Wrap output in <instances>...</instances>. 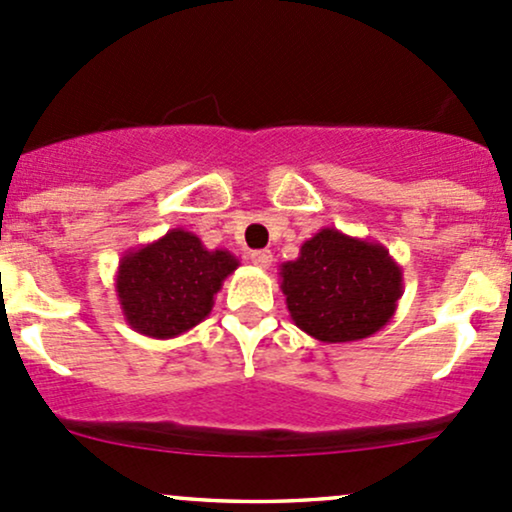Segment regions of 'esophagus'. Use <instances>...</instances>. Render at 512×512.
<instances>
[{
  "instance_id": "1",
  "label": "esophagus",
  "mask_w": 512,
  "mask_h": 512,
  "mask_svg": "<svg viewBox=\"0 0 512 512\" xmlns=\"http://www.w3.org/2000/svg\"><path fill=\"white\" fill-rule=\"evenodd\" d=\"M251 263H254L256 268H271L273 263V254L268 249H261V251H251Z\"/></svg>"
}]
</instances>
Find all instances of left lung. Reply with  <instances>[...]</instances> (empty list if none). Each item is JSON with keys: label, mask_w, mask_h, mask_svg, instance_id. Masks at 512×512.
Here are the masks:
<instances>
[{"label": "left lung", "mask_w": 512, "mask_h": 512, "mask_svg": "<svg viewBox=\"0 0 512 512\" xmlns=\"http://www.w3.org/2000/svg\"><path fill=\"white\" fill-rule=\"evenodd\" d=\"M280 290L297 329L321 343L363 341L394 317L404 273L380 241L324 227L280 266Z\"/></svg>", "instance_id": "obj_1"}]
</instances>
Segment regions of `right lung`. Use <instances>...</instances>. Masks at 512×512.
Masks as SVG:
<instances>
[{
  "label": "right lung",
  "mask_w": 512,
  "mask_h": 512,
  "mask_svg": "<svg viewBox=\"0 0 512 512\" xmlns=\"http://www.w3.org/2000/svg\"><path fill=\"white\" fill-rule=\"evenodd\" d=\"M237 268L239 258L227 249H205L193 232L169 229L120 258L118 304L132 331L176 338L208 317L222 283Z\"/></svg>",
  "instance_id": "obj_1"
}]
</instances>
